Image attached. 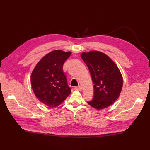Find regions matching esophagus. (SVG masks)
<instances>
[{
    "instance_id": "34e87169",
    "label": "esophagus",
    "mask_w": 150,
    "mask_h": 150,
    "mask_svg": "<svg viewBox=\"0 0 150 150\" xmlns=\"http://www.w3.org/2000/svg\"><path fill=\"white\" fill-rule=\"evenodd\" d=\"M75 90H79V91H81L82 88L81 86H75Z\"/></svg>"
}]
</instances>
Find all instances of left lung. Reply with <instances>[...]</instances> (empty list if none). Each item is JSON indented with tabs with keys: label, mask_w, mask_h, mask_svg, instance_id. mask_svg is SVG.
I'll use <instances>...</instances> for the list:
<instances>
[{
	"label": "left lung",
	"mask_w": 150,
	"mask_h": 150,
	"mask_svg": "<svg viewBox=\"0 0 150 150\" xmlns=\"http://www.w3.org/2000/svg\"><path fill=\"white\" fill-rule=\"evenodd\" d=\"M93 81L94 95L88 101L91 106L101 110L113 104L122 90L123 80L118 67L109 57L100 52L82 53Z\"/></svg>",
	"instance_id": "left-lung-1"
}]
</instances>
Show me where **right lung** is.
Returning <instances> with one entry per match:
<instances>
[{
    "mask_svg": "<svg viewBox=\"0 0 150 150\" xmlns=\"http://www.w3.org/2000/svg\"><path fill=\"white\" fill-rule=\"evenodd\" d=\"M71 52L54 50L38 62L31 73V82L35 96L50 108L59 106L71 93L62 67Z\"/></svg>",
    "mask_w": 150,
    "mask_h": 150,
    "instance_id": "right-lung-1",
    "label": "right lung"
}]
</instances>
